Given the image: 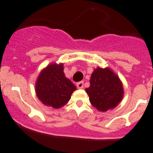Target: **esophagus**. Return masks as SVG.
Returning <instances> with one entry per match:
<instances>
[{"instance_id":"esophagus-1","label":"esophagus","mask_w":153,"mask_h":153,"mask_svg":"<svg viewBox=\"0 0 153 153\" xmlns=\"http://www.w3.org/2000/svg\"><path fill=\"white\" fill-rule=\"evenodd\" d=\"M76 85L78 89H82V88L84 87V81H80V82H78Z\"/></svg>"}]
</instances>
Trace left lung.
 I'll use <instances>...</instances> for the list:
<instances>
[{"instance_id":"obj_1","label":"left lung","mask_w":153,"mask_h":153,"mask_svg":"<svg viewBox=\"0 0 153 153\" xmlns=\"http://www.w3.org/2000/svg\"><path fill=\"white\" fill-rule=\"evenodd\" d=\"M85 90L91 104L102 112L115 108L124 95L119 78L109 68L95 69L91 75L90 86Z\"/></svg>"}]
</instances>
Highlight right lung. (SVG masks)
<instances>
[{
	"mask_svg": "<svg viewBox=\"0 0 153 153\" xmlns=\"http://www.w3.org/2000/svg\"><path fill=\"white\" fill-rule=\"evenodd\" d=\"M75 89L76 86L65 77L61 64H52L43 69L35 85L40 101L56 109L67 104Z\"/></svg>",
	"mask_w": 153,
	"mask_h": 153,
	"instance_id": "1",
	"label": "right lung"
}]
</instances>
